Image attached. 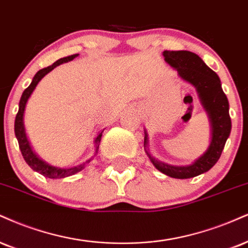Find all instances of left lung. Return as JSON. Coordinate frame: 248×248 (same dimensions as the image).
I'll return each instance as SVG.
<instances>
[{"mask_svg": "<svg viewBox=\"0 0 248 248\" xmlns=\"http://www.w3.org/2000/svg\"><path fill=\"white\" fill-rule=\"evenodd\" d=\"M165 61L178 70L181 78L189 82L198 90L202 105L209 115L213 136L209 148L196 159L192 165L172 166L155 159L145 150L150 162L158 171L171 178L188 179L198 177L209 171L219 159L225 142L231 132V119L229 114V101L222 90L220 80L215 73L195 53L188 50H164ZM147 134L144 136V147H147Z\"/></svg>", "mask_w": 248, "mask_h": 248, "instance_id": "obj_1", "label": "left lung"}]
</instances>
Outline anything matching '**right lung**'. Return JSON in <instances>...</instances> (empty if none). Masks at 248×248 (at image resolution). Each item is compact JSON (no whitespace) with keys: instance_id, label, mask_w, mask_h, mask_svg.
Here are the masks:
<instances>
[{"instance_id":"right-lung-1","label":"right lung","mask_w":248,"mask_h":248,"mask_svg":"<svg viewBox=\"0 0 248 248\" xmlns=\"http://www.w3.org/2000/svg\"><path fill=\"white\" fill-rule=\"evenodd\" d=\"M77 55H78V54H74V55L67 56V58L60 59L56 62H54V63H53L52 65L44 68V69H40L37 74H35L33 79H32V83L28 86V88L25 89V90H24L22 97H20L19 109H18V113H17V115H16V119H15V135H16L17 140H18L19 149H20V151H22L24 159H25V162L28 163V165L32 170H34V171L39 172L40 174H43L44 177H47V178H50V179L65 178V177H69V175L75 174V173L79 172L80 170L84 168L86 164L91 162V158H90V159L86 160L85 163L75 166V168L60 169V168H54V166H52V165H48V164L45 163L44 160H41L40 158H38L37 155H35L33 151H32L31 147H30V143H29L28 139H26V135H25V129H24L23 115H24V111H25V106H26V103H28V99L30 98V95H31L32 92H33L34 88L37 86V84L39 83V80L43 78V77L46 75V74H48L50 70L54 69L55 67H58V65L64 63V62L71 61V60L75 59ZM103 132H104V130H103ZM103 132H101L99 135L95 137L94 142H95V148H97V149H95V153H97L98 148H99Z\"/></svg>"}]
</instances>
